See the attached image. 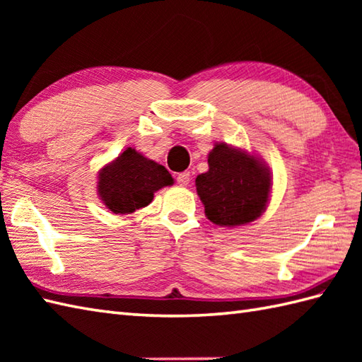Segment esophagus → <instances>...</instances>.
Masks as SVG:
<instances>
[{
  "instance_id": "1",
  "label": "esophagus",
  "mask_w": 362,
  "mask_h": 362,
  "mask_svg": "<svg viewBox=\"0 0 362 362\" xmlns=\"http://www.w3.org/2000/svg\"><path fill=\"white\" fill-rule=\"evenodd\" d=\"M175 179H177V183H179L180 187H187L188 183H189V180H191V175H189L188 171H183L180 174H177Z\"/></svg>"
}]
</instances>
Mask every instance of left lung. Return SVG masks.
Here are the masks:
<instances>
[{
  "mask_svg": "<svg viewBox=\"0 0 362 362\" xmlns=\"http://www.w3.org/2000/svg\"><path fill=\"white\" fill-rule=\"evenodd\" d=\"M272 179L263 161L226 143L209 153V171L196 177L205 214L221 227L244 226L266 210Z\"/></svg>",
  "mask_w": 362,
  "mask_h": 362,
  "instance_id": "1",
  "label": "left lung"
}]
</instances>
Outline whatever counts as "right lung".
Here are the masks:
<instances>
[{"label": "right lung", "mask_w": 362, "mask_h": 362, "mask_svg": "<svg viewBox=\"0 0 362 362\" xmlns=\"http://www.w3.org/2000/svg\"><path fill=\"white\" fill-rule=\"evenodd\" d=\"M174 180L165 166L127 148L98 177V194L115 214H129L149 205L153 193L173 185Z\"/></svg>", "instance_id": "add662e5"}]
</instances>
